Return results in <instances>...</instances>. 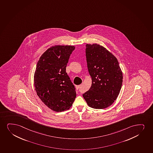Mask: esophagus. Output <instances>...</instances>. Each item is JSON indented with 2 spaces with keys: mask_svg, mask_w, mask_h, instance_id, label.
I'll use <instances>...</instances> for the list:
<instances>
[{
  "mask_svg": "<svg viewBox=\"0 0 153 153\" xmlns=\"http://www.w3.org/2000/svg\"><path fill=\"white\" fill-rule=\"evenodd\" d=\"M81 87V85H76V89L77 90H79L80 89V88Z\"/></svg>",
  "mask_w": 153,
  "mask_h": 153,
  "instance_id": "34e87169",
  "label": "esophagus"
}]
</instances>
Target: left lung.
Segmentation results:
<instances>
[{"mask_svg": "<svg viewBox=\"0 0 153 153\" xmlns=\"http://www.w3.org/2000/svg\"><path fill=\"white\" fill-rule=\"evenodd\" d=\"M85 53L92 85L82 96L90 107L105 109L111 105L119 95L122 72L117 59L103 46L87 44Z\"/></svg>", "mask_w": 153, "mask_h": 153, "instance_id": "8db88e82", "label": "left lung"}]
</instances>
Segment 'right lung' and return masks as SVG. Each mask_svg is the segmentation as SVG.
Here are the masks:
<instances>
[{
	"label": "right lung",
	"instance_id": "add662e5",
	"mask_svg": "<svg viewBox=\"0 0 153 153\" xmlns=\"http://www.w3.org/2000/svg\"><path fill=\"white\" fill-rule=\"evenodd\" d=\"M73 46H56L42 55L34 73V86L44 104L56 112L71 107L76 97V89L66 73Z\"/></svg>",
	"mask_w": 153,
	"mask_h": 153
}]
</instances>
